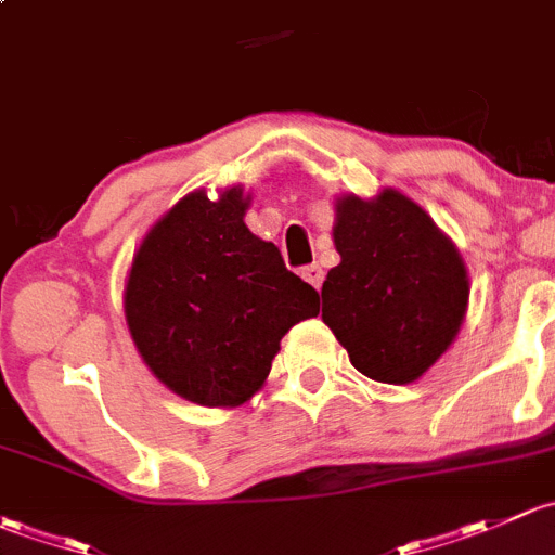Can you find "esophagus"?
I'll return each mask as SVG.
<instances>
[{"label":"esophagus","instance_id":"esophagus-1","mask_svg":"<svg viewBox=\"0 0 555 555\" xmlns=\"http://www.w3.org/2000/svg\"><path fill=\"white\" fill-rule=\"evenodd\" d=\"M301 278H305L312 288H320V285H323V270H320L318 264L305 267V270H301Z\"/></svg>","mask_w":555,"mask_h":555}]
</instances>
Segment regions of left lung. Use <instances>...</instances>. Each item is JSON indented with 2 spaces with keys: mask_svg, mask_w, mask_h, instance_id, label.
<instances>
[{
  "mask_svg": "<svg viewBox=\"0 0 555 555\" xmlns=\"http://www.w3.org/2000/svg\"><path fill=\"white\" fill-rule=\"evenodd\" d=\"M331 235L341 261L320 288L323 323L363 376L416 382L465 323L470 278L460 250L392 186L376 197H336Z\"/></svg>",
  "mask_w": 555,
  "mask_h": 555,
  "instance_id": "obj_1",
  "label": "left lung"
}]
</instances>
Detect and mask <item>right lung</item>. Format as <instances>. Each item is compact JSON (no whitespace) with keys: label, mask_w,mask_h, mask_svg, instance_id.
I'll list each match as a JSON object with an SVG mask.
<instances>
[{"label":"right lung","mask_w":555,"mask_h":555,"mask_svg":"<svg viewBox=\"0 0 555 555\" xmlns=\"http://www.w3.org/2000/svg\"><path fill=\"white\" fill-rule=\"evenodd\" d=\"M250 194L194 190L150 227L125 280L141 361L184 401L235 409L264 387L280 339L315 318L318 291L245 227Z\"/></svg>","instance_id":"obj_1"}]
</instances>
